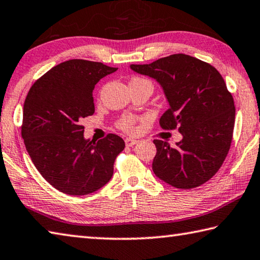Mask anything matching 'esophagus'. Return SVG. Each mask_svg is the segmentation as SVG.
I'll return each instance as SVG.
<instances>
[{
	"instance_id": "1",
	"label": "esophagus",
	"mask_w": 260,
	"mask_h": 260,
	"mask_svg": "<svg viewBox=\"0 0 260 260\" xmlns=\"http://www.w3.org/2000/svg\"><path fill=\"white\" fill-rule=\"evenodd\" d=\"M138 142H139V141L135 140V139H126V140H125V143H126L127 146H133V145H135Z\"/></svg>"
}]
</instances>
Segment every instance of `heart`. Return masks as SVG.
Here are the masks:
<instances>
[{
    "instance_id": "1",
    "label": "heart",
    "mask_w": 260,
    "mask_h": 260,
    "mask_svg": "<svg viewBox=\"0 0 260 260\" xmlns=\"http://www.w3.org/2000/svg\"><path fill=\"white\" fill-rule=\"evenodd\" d=\"M134 79H140V78H134ZM133 79V81H134ZM134 122L135 119L132 117H124L122 119L119 121V127L121 129H124L125 132H133L134 131Z\"/></svg>"
}]
</instances>
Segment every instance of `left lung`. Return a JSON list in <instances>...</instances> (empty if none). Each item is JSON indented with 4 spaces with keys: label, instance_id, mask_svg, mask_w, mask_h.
I'll list each match as a JSON object with an SVG mask.
<instances>
[{
    "label": "left lung",
    "instance_id": "8db88e82",
    "mask_svg": "<svg viewBox=\"0 0 260 260\" xmlns=\"http://www.w3.org/2000/svg\"><path fill=\"white\" fill-rule=\"evenodd\" d=\"M131 69L159 83L169 105L160 126L164 129L178 126L183 136L175 146L153 141L155 176L184 190L209 181L229 153L235 119L233 96L218 70L182 53L149 64H131Z\"/></svg>",
    "mask_w": 260,
    "mask_h": 260
}]
</instances>
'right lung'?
<instances>
[{
  "label": "right lung",
  "instance_id": "obj_1",
  "mask_svg": "<svg viewBox=\"0 0 260 260\" xmlns=\"http://www.w3.org/2000/svg\"><path fill=\"white\" fill-rule=\"evenodd\" d=\"M117 68L73 59L56 64L34 83L23 103L21 135L37 171L69 196H85L110 181L125 148L120 136L98 142L84 138L83 118L92 116L93 89Z\"/></svg>",
  "mask_w": 260,
  "mask_h": 260
}]
</instances>
